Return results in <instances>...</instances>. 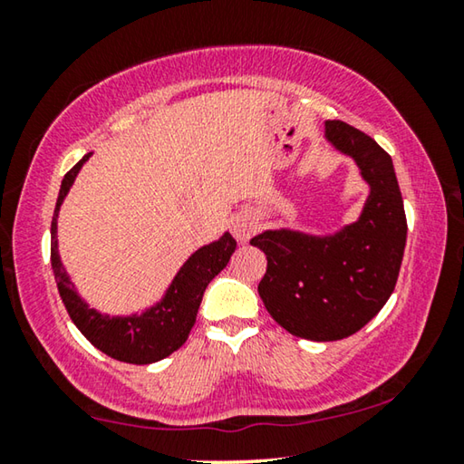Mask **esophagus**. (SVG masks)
I'll return each mask as SVG.
<instances>
[{
	"label": "esophagus",
	"mask_w": 464,
	"mask_h": 464,
	"mask_svg": "<svg viewBox=\"0 0 464 464\" xmlns=\"http://www.w3.org/2000/svg\"><path fill=\"white\" fill-rule=\"evenodd\" d=\"M231 231H233L235 237H237V241H241V243L247 241L251 235H254V231H256V218L249 217V215L235 217Z\"/></svg>",
	"instance_id": "34e87169"
}]
</instances>
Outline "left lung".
<instances>
[{"instance_id":"1","label":"left lung","mask_w":464,"mask_h":464,"mask_svg":"<svg viewBox=\"0 0 464 464\" xmlns=\"http://www.w3.org/2000/svg\"><path fill=\"white\" fill-rule=\"evenodd\" d=\"M325 137L356 161L371 186L358 221L325 237L278 229L249 241L268 260L257 285L266 309L288 334L313 342L343 340L384 307L395 290L407 239L391 155L342 121H327Z\"/></svg>"}]
</instances>
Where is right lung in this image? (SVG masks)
<instances>
[{"label": "right lung", "mask_w": 464, "mask_h": 464, "mask_svg": "<svg viewBox=\"0 0 464 464\" xmlns=\"http://www.w3.org/2000/svg\"><path fill=\"white\" fill-rule=\"evenodd\" d=\"M88 153L67 171L61 182L57 207H54L51 223V266L57 280L63 304L77 329L104 352L106 356L129 364H151L163 360L182 345L196 321V313L202 303V295L208 282L229 264L237 241L231 233H225L221 239L208 243L188 257L179 268L178 276L171 282L166 296L140 315L132 317H108L90 309L75 293L65 268H63L57 251V217L61 202L72 188L77 171L90 160Z\"/></svg>", "instance_id": "add662e5"}]
</instances>
